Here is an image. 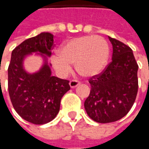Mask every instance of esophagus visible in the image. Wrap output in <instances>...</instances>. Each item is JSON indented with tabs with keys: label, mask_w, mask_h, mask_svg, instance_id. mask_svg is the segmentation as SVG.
I'll list each match as a JSON object with an SVG mask.
<instances>
[{
	"label": "esophagus",
	"mask_w": 149,
	"mask_h": 149,
	"mask_svg": "<svg viewBox=\"0 0 149 149\" xmlns=\"http://www.w3.org/2000/svg\"><path fill=\"white\" fill-rule=\"evenodd\" d=\"M81 84V81H77V80H72L69 82V84H70V87L71 88H75L77 87V85Z\"/></svg>",
	"instance_id": "1"
}]
</instances>
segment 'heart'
<instances>
[{
	"label": "heart",
	"mask_w": 149,
	"mask_h": 149,
	"mask_svg": "<svg viewBox=\"0 0 149 149\" xmlns=\"http://www.w3.org/2000/svg\"><path fill=\"white\" fill-rule=\"evenodd\" d=\"M59 55L52 57L56 70L66 75L71 64L84 77H90L102 71L109 59V46L106 40L98 36H83L68 40L59 50Z\"/></svg>",
	"instance_id": "heart-1"
}]
</instances>
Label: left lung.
Returning a JSON list of instances; mask_svg holds the SVG:
<instances>
[{
	"instance_id": "1",
	"label": "left lung",
	"mask_w": 149,
	"mask_h": 149,
	"mask_svg": "<svg viewBox=\"0 0 149 149\" xmlns=\"http://www.w3.org/2000/svg\"><path fill=\"white\" fill-rule=\"evenodd\" d=\"M112 61L99 74L88 79L91 90L84 101L87 114L94 121L111 123L131 109L138 91V65L129 46L109 37Z\"/></svg>"
}]
</instances>
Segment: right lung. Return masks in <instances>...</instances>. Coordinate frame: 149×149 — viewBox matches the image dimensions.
<instances>
[{"instance_id": "1", "label": "right lung", "mask_w": 149, "mask_h": 149, "mask_svg": "<svg viewBox=\"0 0 149 149\" xmlns=\"http://www.w3.org/2000/svg\"><path fill=\"white\" fill-rule=\"evenodd\" d=\"M53 36L42 33L17 46L12 52L8 68V89L12 104L22 118L34 125H44L55 118L62 97L70 89L69 81L51 76L45 61L37 73L29 74L23 60L31 52L51 55Z\"/></svg>"}]
</instances>
